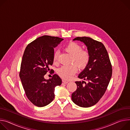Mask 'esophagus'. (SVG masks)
<instances>
[{
	"label": "esophagus",
	"mask_w": 130,
	"mask_h": 130,
	"mask_svg": "<svg viewBox=\"0 0 130 130\" xmlns=\"http://www.w3.org/2000/svg\"><path fill=\"white\" fill-rule=\"evenodd\" d=\"M62 84H66L68 83V82L66 81V80H62Z\"/></svg>",
	"instance_id": "obj_1"
}]
</instances>
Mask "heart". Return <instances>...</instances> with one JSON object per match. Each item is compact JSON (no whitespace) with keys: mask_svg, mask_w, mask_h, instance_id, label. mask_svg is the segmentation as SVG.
<instances>
[{"mask_svg":"<svg viewBox=\"0 0 130 130\" xmlns=\"http://www.w3.org/2000/svg\"><path fill=\"white\" fill-rule=\"evenodd\" d=\"M65 51L72 56V62H74L79 68H84L88 64L90 60V54L85 50H82V46L77 43L71 42L64 48ZM59 52H55L53 55V61L58 60ZM77 68L74 64L63 66L57 70V73L62 78L69 80L77 72Z\"/></svg>","mask_w":130,"mask_h":130,"instance_id":"1","label":"heart"}]
</instances>
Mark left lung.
I'll return each instance as SVG.
<instances>
[{
    "mask_svg": "<svg viewBox=\"0 0 130 130\" xmlns=\"http://www.w3.org/2000/svg\"><path fill=\"white\" fill-rule=\"evenodd\" d=\"M75 40L86 45L90 58L88 64L78 76L87 83L75 82L77 87L72 94V100L80 107H89L96 104L105 93L112 75V66L102 43L87 37H76L73 39Z\"/></svg>",
    "mask_w": 130,
    "mask_h": 130,
    "instance_id": "1",
    "label": "left lung"
}]
</instances>
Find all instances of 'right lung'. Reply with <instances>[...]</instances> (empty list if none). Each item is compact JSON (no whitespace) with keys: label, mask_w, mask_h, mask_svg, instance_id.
Wrapping results in <instances>:
<instances>
[{"label":"right lung","mask_w":130,"mask_h":130,"mask_svg":"<svg viewBox=\"0 0 130 130\" xmlns=\"http://www.w3.org/2000/svg\"><path fill=\"white\" fill-rule=\"evenodd\" d=\"M63 39L57 37L43 36L28 44L24 51L21 65L20 77L26 95L38 107L49 104L55 97V88L62 83L61 79L54 74L45 79L44 75L53 70L54 48Z\"/></svg>","instance_id":"1"}]
</instances>
